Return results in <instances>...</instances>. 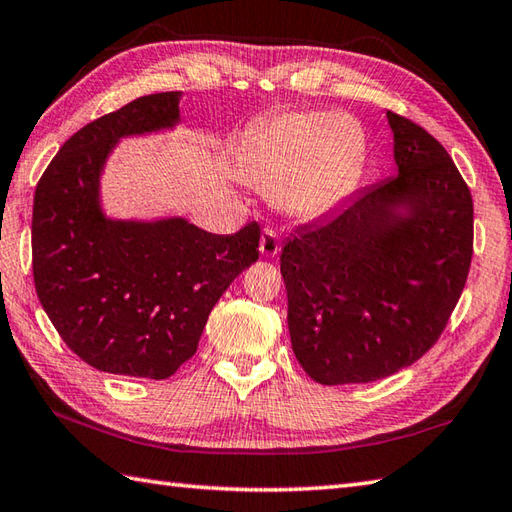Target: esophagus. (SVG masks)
<instances>
[{
  "label": "esophagus",
  "mask_w": 512,
  "mask_h": 512,
  "mask_svg": "<svg viewBox=\"0 0 512 512\" xmlns=\"http://www.w3.org/2000/svg\"><path fill=\"white\" fill-rule=\"evenodd\" d=\"M279 248H282V244H279L277 230L266 228L262 233V239H259V250H262V255L264 257H275L279 253Z\"/></svg>",
  "instance_id": "1"
}]
</instances>
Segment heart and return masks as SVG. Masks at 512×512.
Returning a JSON list of instances; mask_svg holds the SVG:
<instances>
[{
  "label": "heart",
  "instance_id": "b5f03b06",
  "mask_svg": "<svg viewBox=\"0 0 512 512\" xmlns=\"http://www.w3.org/2000/svg\"><path fill=\"white\" fill-rule=\"evenodd\" d=\"M364 153V130L353 115L290 110L248 139L242 177L257 188L277 190L288 215L313 219L353 188Z\"/></svg>",
  "mask_w": 512,
  "mask_h": 512
}]
</instances>
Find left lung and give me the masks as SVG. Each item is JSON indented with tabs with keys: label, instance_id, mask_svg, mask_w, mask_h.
Instances as JSON below:
<instances>
[{
	"label": "left lung",
	"instance_id": "obj_1",
	"mask_svg": "<svg viewBox=\"0 0 512 512\" xmlns=\"http://www.w3.org/2000/svg\"><path fill=\"white\" fill-rule=\"evenodd\" d=\"M388 124L399 173L299 228L279 257L293 353L326 386L377 382L424 357L473 259V197L453 159L408 117L388 110Z\"/></svg>",
	"mask_w": 512,
	"mask_h": 512
}]
</instances>
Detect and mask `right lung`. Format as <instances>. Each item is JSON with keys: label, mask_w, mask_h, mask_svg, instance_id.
<instances>
[{"label": "right lung", "mask_w": 512, "mask_h": 512, "mask_svg": "<svg viewBox=\"0 0 512 512\" xmlns=\"http://www.w3.org/2000/svg\"><path fill=\"white\" fill-rule=\"evenodd\" d=\"M179 95L139 97L79 128L35 188L37 297L66 346L102 373L173 375L224 290L259 259L257 222L213 235L179 217L113 222L99 208V173L119 137L173 126Z\"/></svg>", "instance_id": "right-lung-1"}]
</instances>
